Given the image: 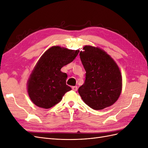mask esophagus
Returning <instances> with one entry per match:
<instances>
[{"instance_id": "esophagus-1", "label": "esophagus", "mask_w": 148, "mask_h": 148, "mask_svg": "<svg viewBox=\"0 0 148 148\" xmlns=\"http://www.w3.org/2000/svg\"><path fill=\"white\" fill-rule=\"evenodd\" d=\"M71 88H72V90L75 91H77L78 90V87L76 86H72V87H71Z\"/></svg>"}]
</instances>
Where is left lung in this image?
<instances>
[{
    "label": "left lung",
    "mask_w": 148,
    "mask_h": 148,
    "mask_svg": "<svg viewBox=\"0 0 148 148\" xmlns=\"http://www.w3.org/2000/svg\"><path fill=\"white\" fill-rule=\"evenodd\" d=\"M86 71V79L78 88L83 101L95 110H102L117 101L122 78L117 64L99 47L85 46L79 53Z\"/></svg>",
    "instance_id": "8db88e82"
}]
</instances>
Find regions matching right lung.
Segmentation results:
<instances>
[{
    "label": "right lung",
    "mask_w": 148,
    "mask_h": 148,
    "mask_svg": "<svg viewBox=\"0 0 148 148\" xmlns=\"http://www.w3.org/2000/svg\"><path fill=\"white\" fill-rule=\"evenodd\" d=\"M79 50L52 46L40 58L28 81V92L34 104L49 109L59 103L71 88L66 84L67 75L61 71L64 66L72 62Z\"/></svg>",
    "instance_id": "obj_1"
}]
</instances>
